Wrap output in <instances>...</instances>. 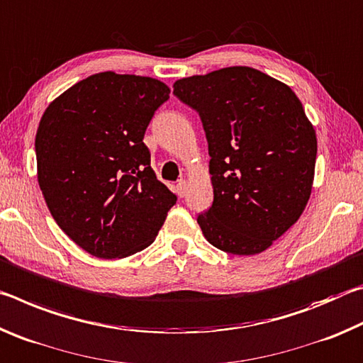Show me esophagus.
<instances>
[{
  "instance_id": "1",
  "label": "esophagus",
  "mask_w": 363,
  "mask_h": 363,
  "mask_svg": "<svg viewBox=\"0 0 363 363\" xmlns=\"http://www.w3.org/2000/svg\"><path fill=\"white\" fill-rule=\"evenodd\" d=\"M186 190H187V182L186 181H181L179 184H176V194L179 195L181 199L184 195H186Z\"/></svg>"
}]
</instances>
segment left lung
<instances>
[{
    "label": "left lung",
    "mask_w": 363,
    "mask_h": 363,
    "mask_svg": "<svg viewBox=\"0 0 363 363\" xmlns=\"http://www.w3.org/2000/svg\"><path fill=\"white\" fill-rule=\"evenodd\" d=\"M210 153L213 205L196 223L213 247L262 253L296 223L314 182L317 138L290 86L251 67L177 79Z\"/></svg>",
    "instance_id": "left-lung-1"
}]
</instances>
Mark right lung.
Segmentation results:
<instances>
[{
  "mask_svg": "<svg viewBox=\"0 0 363 363\" xmlns=\"http://www.w3.org/2000/svg\"><path fill=\"white\" fill-rule=\"evenodd\" d=\"M169 88L155 78L102 72L45 110L35 138L38 184L54 220L102 259L153 243L177 196L150 167L144 134Z\"/></svg>",
  "mask_w": 363,
  "mask_h": 363,
  "instance_id": "right-lung-1",
  "label": "right lung"
}]
</instances>
